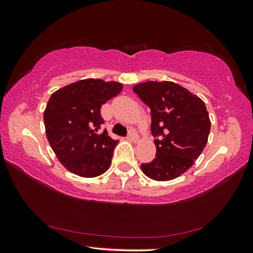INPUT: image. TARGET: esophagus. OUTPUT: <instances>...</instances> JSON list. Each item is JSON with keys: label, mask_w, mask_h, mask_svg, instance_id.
Returning <instances> with one entry per match:
<instances>
[{"label": "esophagus", "mask_w": 253, "mask_h": 253, "mask_svg": "<svg viewBox=\"0 0 253 253\" xmlns=\"http://www.w3.org/2000/svg\"><path fill=\"white\" fill-rule=\"evenodd\" d=\"M128 139L132 140V142H137V140H138V135H137L134 130H130L129 134H128Z\"/></svg>", "instance_id": "obj_1"}]
</instances>
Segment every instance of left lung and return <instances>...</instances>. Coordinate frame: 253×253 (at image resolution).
<instances>
[{
    "label": "left lung",
    "instance_id": "obj_1",
    "mask_svg": "<svg viewBox=\"0 0 253 253\" xmlns=\"http://www.w3.org/2000/svg\"><path fill=\"white\" fill-rule=\"evenodd\" d=\"M132 91L151 108L156 157L142 164L155 181H170L185 173L208 143L211 122L204 101L172 81H146Z\"/></svg>",
    "mask_w": 253,
    "mask_h": 253
}]
</instances>
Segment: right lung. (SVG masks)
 <instances>
[{"label":"right lung","instance_id":"obj_1","mask_svg":"<svg viewBox=\"0 0 253 253\" xmlns=\"http://www.w3.org/2000/svg\"><path fill=\"white\" fill-rule=\"evenodd\" d=\"M117 81L84 79L58 89L46 104L45 135L59 162L81 177H96L109 169L118 144L108 136L101 106L122 91Z\"/></svg>","mask_w":253,"mask_h":253}]
</instances>
